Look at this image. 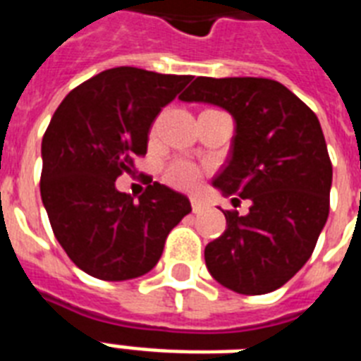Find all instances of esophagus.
I'll return each instance as SVG.
<instances>
[{
  "instance_id": "34e87169",
  "label": "esophagus",
  "mask_w": 361,
  "mask_h": 361,
  "mask_svg": "<svg viewBox=\"0 0 361 361\" xmlns=\"http://www.w3.org/2000/svg\"><path fill=\"white\" fill-rule=\"evenodd\" d=\"M191 206H192V214H200V212L206 208V204L200 202L198 198H191Z\"/></svg>"
}]
</instances>
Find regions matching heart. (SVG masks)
<instances>
[{
	"mask_svg": "<svg viewBox=\"0 0 361 361\" xmlns=\"http://www.w3.org/2000/svg\"><path fill=\"white\" fill-rule=\"evenodd\" d=\"M200 180V170L185 159H176L164 169V181L176 189H192Z\"/></svg>",
	"mask_w": 361,
	"mask_h": 361,
	"instance_id": "heart-1",
	"label": "heart"
}]
</instances>
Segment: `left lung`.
Segmentation results:
<instances>
[{"mask_svg": "<svg viewBox=\"0 0 361 361\" xmlns=\"http://www.w3.org/2000/svg\"><path fill=\"white\" fill-rule=\"evenodd\" d=\"M180 101L215 104L234 118L214 187L234 195V206L251 202L247 215L223 212L226 231L204 251L208 271L238 294L277 290L313 255L330 214L331 161L319 118L288 87L252 76H198Z\"/></svg>", "mask_w": 361, "mask_h": 361, "instance_id": "obj_1", "label": "left lung"}]
</instances>
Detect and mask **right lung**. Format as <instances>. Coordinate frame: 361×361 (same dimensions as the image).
<instances>
[{"label":"right lung","instance_id":"1","mask_svg":"<svg viewBox=\"0 0 361 361\" xmlns=\"http://www.w3.org/2000/svg\"><path fill=\"white\" fill-rule=\"evenodd\" d=\"M191 78L116 67L75 87L54 112L42 136L41 198L56 240L87 275L147 274L169 232L191 212L185 195L157 181L138 202L116 189L133 159L146 155L159 112Z\"/></svg>","mask_w":361,"mask_h":361}]
</instances>
